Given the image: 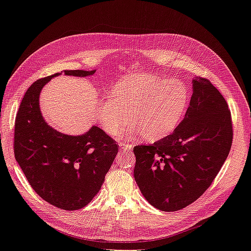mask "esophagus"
I'll return each instance as SVG.
<instances>
[{
    "label": "esophagus",
    "mask_w": 251,
    "mask_h": 251,
    "mask_svg": "<svg viewBox=\"0 0 251 251\" xmlns=\"http://www.w3.org/2000/svg\"><path fill=\"white\" fill-rule=\"evenodd\" d=\"M119 148L121 149V150L128 152V151H131L132 149H133V145H131V144H125V142H120Z\"/></svg>",
    "instance_id": "obj_1"
}]
</instances>
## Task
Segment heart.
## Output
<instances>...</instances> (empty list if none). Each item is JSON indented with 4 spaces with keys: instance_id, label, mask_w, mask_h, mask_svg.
I'll return each mask as SVG.
<instances>
[{
    "instance_id": "b5f03b06",
    "label": "heart",
    "mask_w": 251,
    "mask_h": 251,
    "mask_svg": "<svg viewBox=\"0 0 251 251\" xmlns=\"http://www.w3.org/2000/svg\"><path fill=\"white\" fill-rule=\"evenodd\" d=\"M190 91L180 80L148 73L133 74L114 86L112 95L100 99L98 120L103 130L115 135L128 121L124 135L142 133L147 140H157L177 126L186 112Z\"/></svg>"
}]
</instances>
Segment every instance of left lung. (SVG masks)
Masks as SVG:
<instances>
[{"label": "left lung", "instance_id": "1", "mask_svg": "<svg viewBox=\"0 0 251 251\" xmlns=\"http://www.w3.org/2000/svg\"><path fill=\"white\" fill-rule=\"evenodd\" d=\"M231 113L210 80H193L184 119L153 145L136 146L134 178L142 195L161 211L192 204L212 184L232 145Z\"/></svg>", "mask_w": 251, "mask_h": 251}]
</instances>
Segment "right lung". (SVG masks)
Returning <instances> with one entry per match:
<instances>
[{"instance_id": "obj_1", "label": "right lung", "mask_w": 251, "mask_h": 251, "mask_svg": "<svg viewBox=\"0 0 251 251\" xmlns=\"http://www.w3.org/2000/svg\"><path fill=\"white\" fill-rule=\"evenodd\" d=\"M86 77L95 71H64ZM59 73L37 80L26 91L15 123L13 150L29 185L49 204L63 210L85 207L104 182L118 145L103 130L93 126L81 136H70L45 123L39 106L44 84Z\"/></svg>"}]
</instances>
